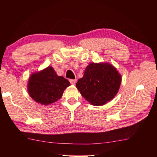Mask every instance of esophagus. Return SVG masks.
<instances>
[{"label":"esophagus","instance_id":"obj_1","mask_svg":"<svg viewBox=\"0 0 157 157\" xmlns=\"http://www.w3.org/2000/svg\"><path fill=\"white\" fill-rule=\"evenodd\" d=\"M70 82H71V84L75 85L76 84L77 80H76V79H70Z\"/></svg>","mask_w":157,"mask_h":157}]
</instances>
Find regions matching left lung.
Masks as SVG:
<instances>
[{"label": "left lung", "mask_w": 157, "mask_h": 157, "mask_svg": "<svg viewBox=\"0 0 157 157\" xmlns=\"http://www.w3.org/2000/svg\"><path fill=\"white\" fill-rule=\"evenodd\" d=\"M122 81L120 73L108 62L91 63L76 87L82 96L94 106H102L118 94Z\"/></svg>", "instance_id": "left-lung-1"}]
</instances>
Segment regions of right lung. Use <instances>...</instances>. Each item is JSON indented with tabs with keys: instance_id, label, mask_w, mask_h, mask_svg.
<instances>
[{
	"instance_id": "add662e5",
	"label": "right lung",
	"mask_w": 157,
	"mask_h": 157,
	"mask_svg": "<svg viewBox=\"0 0 157 157\" xmlns=\"http://www.w3.org/2000/svg\"><path fill=\"white\" fill-rule=\"evenodd\" d=\"M71 85L68 79L57 75L52 66L32 73L28 82L30 96L42 105L54 103L62 98L63 91Z\"/></svg>"
}]
</instances>
